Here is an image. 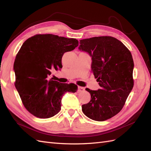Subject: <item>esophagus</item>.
<instances>
[{"instance_id":"obj_1","label":"esophagus","mask_w":151,"mask_h":151,"mask_svg":"<svg viewBox=\"0 0 151 151\" xmlns=\"http://www.w3.org/2000/svg\"><path fill=\"white\" fill-rule=\"evenodd\" d=\"M85 90V88H83V87H81V86H79L78 87V92H83V91H84Z\"/></svg>"}]
</instances>
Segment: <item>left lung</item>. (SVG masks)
<instances>
[{"label":"left lung","mask_w":151,"mask_h":151,"mask_svg":"<svg viewBox=\"0 0 151 151\" xmlns=\"http://www.w3.org/2000/svg\"><path fill=\"white\" fill-rule=\"evenodd\" d=\"M79 48L92 57L91 71L101 89L86 90L91 101L82 105L86 116L102 122L116 115L125 103L134 87V60L130 50L112 36L80 40Z\"/></svg>","instance_id":"left-lung-1"}]
</instances>
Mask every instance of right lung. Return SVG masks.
Returning a JSON list of instances; mask_svg holds the SVG:
<instances>
[{
  "instance_id": "obj_1",
  "label": "right lung",
  "mask_w": 151,
  "mask_h": 151,
  "mask_svg": "<svg viewBox=\"0 0 151 151\" xmlns=\"http://www.w3.org/2000/svg\"><path fill=\"white\" fill-rule=\"evenodd\" d=\"M79 45L78 40L52 34H38L26 40L14 63L15 86L22 104L32 115L52 117L60 111L65 92L76 93L75 84H63L49 78L62 68V58Z\"/></svg>"
}]
</instances>
